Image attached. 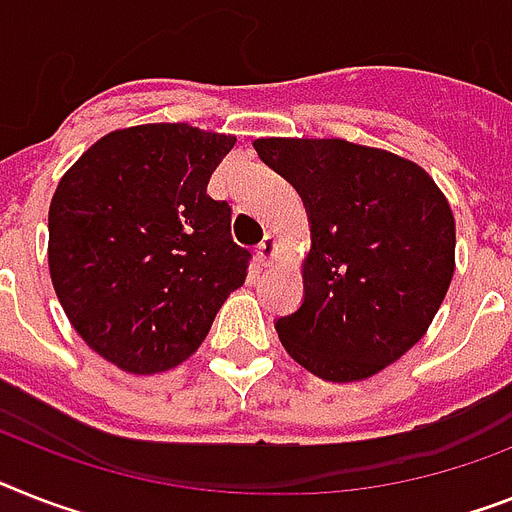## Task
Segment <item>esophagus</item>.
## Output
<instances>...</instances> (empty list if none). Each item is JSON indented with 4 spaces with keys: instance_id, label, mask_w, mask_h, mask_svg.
I'll use <instances>...</instances> for the list:
<instances>
[{
    "instance_id": "34e87169",
    "label": "esophagus",
    "mask_w": 512,
    "mask_h": 512,
    "mask_svg": "<svg viewBox=\"0 0 512 512\" xmlns=\"http://www.w3.org/2000/svg\"><path fill=\"white\" fill-rule=\"evenodd\" d=\"M274 253H277V238H274L272 232H266V238L256 248V256H259L261 264H269L274 259Z\"/></svg>"
}]
</instances>
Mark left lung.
<instances>
[{
  "mask_svg": "<svg viewBox=\"0 0 512 512\" xmlns=\"http://www.w3.org/2000/svg\"><path fill=\"white\" fill-rule=\"evenodd\" d=\"M303 198V303L277 319L295 361L327 382L374 377L411 350L455 272V219L418 164L342 138H259Z\"/></svg>",
  "mask_w": 512,
  "mask_h": 512,
  "instance_id": "obj_1",
  "label": "left lung"
}]
</instances>
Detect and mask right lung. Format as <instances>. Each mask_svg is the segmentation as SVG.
<instances>
[{
    "mask_svg": "<svg viewBox=\"0 0 512 512\" xmlns=\"http://www.w3.org/2000/svg\"><path fill=\"white\" fill-rule=\"evenodd\" d=\"M235 135L185 122L114 130L65 172L49 206V272L86 345L130 374L193 356L251 253L206 193Z\"/></svg>",
    "mask_w": 512,
    "mask_h": 512,
    "instance_id": "right-lung-1",
    "label": "right lung"
}]
</instances>
